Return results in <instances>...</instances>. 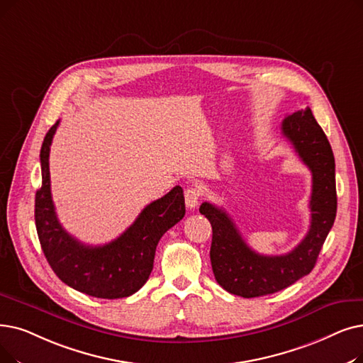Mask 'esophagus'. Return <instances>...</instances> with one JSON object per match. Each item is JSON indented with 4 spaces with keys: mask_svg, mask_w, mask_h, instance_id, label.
Returning a JSON list of instances; mask_svg holds the SVG:
<instances>
[{
    "mask_svg": "<svg viewBox=\"0 0 363 363\" xmlns=\"http://www.w3.org/2000/svg\"><path fill=\"white\" fill-rule=\"evenodd\" d=\"M200 196L201 194H200L199 188H196V186L186 188V191H185V204H186V208H190V209L197 208Z\"/></svg>",
    "mask_w": 363,
    "mask_h": 363,
    "instance_id": "obj_1",
    "label": "esophagus"
}]
</instances>
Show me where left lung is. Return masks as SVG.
<instances>
[{
  "label": "left lung",
  "instance_id": "obj_1",
  "mask_svg": "<svg viewBox=\"0 0 363 363\" xmlns=\"http://www.w3.org/2000/svg\"><path fill=\"white\" fill-rule=\"evenodd\" d=\"M281 133L311 170V220L306 238L285 255L267 257L250 249L228 213L204 201L200 213L212 225L211 262L216 281L227 292L255 298L279 292L307 276L318 261L337 215L335 159L329 140L307 106L285 117Z\"/></svg>",
  "mask_w": 363,
  "mask_h": 363
}]
</instances>
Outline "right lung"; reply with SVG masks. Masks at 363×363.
Here are the masks:
<instances>
[{"label":"right lung","instance_id":"1","mask_svg":"<svg viewBox=\"0 0 363 363\" xmlns=\"http://www.w3.org/2000/svg\"><path fill=\"white\" fill-rule=\"evenodd\" d=\"M57 125L47 132L40 152L43 184L35 194V225L41 249L56 276L72 289L105 299L130 296L148 280L162 235L185 215L182 188L177 185L150 203L116 240L102 246L78 242L60 225L50 193L49 155Z\"/></svg>","mask_w":363,"mask_h":363}]
</instances>
